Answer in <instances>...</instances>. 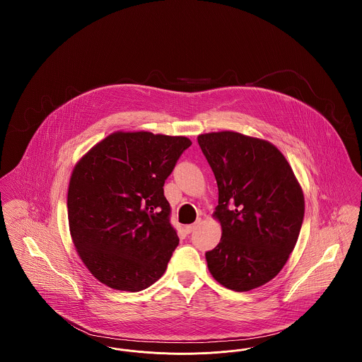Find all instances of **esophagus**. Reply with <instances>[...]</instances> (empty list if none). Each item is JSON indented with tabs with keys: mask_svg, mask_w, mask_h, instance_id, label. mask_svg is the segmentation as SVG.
<instances>
[{
	"mask_svg": "<svg viewBox=\"0 0 362 362\" xmlns=\"http://www.w3.org/2000/svg\"><path fill=\"white\" fill-rule=\"evenodd\" d=\"M198 223H199V221H197V223H194V224L187 225V226H185V230H186L187 233H191V232H192V230H194V229H195V228L198 226Z\"/></svg>",
	"mask_w": 362,
	"mask_h": 362,
	"instance_id": "obj_1",
	"label": "esophagus"
}]
</instances>
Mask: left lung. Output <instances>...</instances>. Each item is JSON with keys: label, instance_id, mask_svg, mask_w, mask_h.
Wrapping results in <instances>:
<instances>
[{"label": "left lung", "instance_id": "8db88e82", "mask_svg": "<svg viewBox=\"0 0 362 362\" xmlns=\"http://www.w3.org/2000/svg\"><path fill=\"white\" fill-rule=\"evenodd\" d=\"M216 176L214 217L221 240L207 251L209 272L223 286L248 292L282 270L304 218V195L276 146L236 132L198 136Z\"/></svg>", "mask_w": 362, "mask_h": 362}]
</instances>
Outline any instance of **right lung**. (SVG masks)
I'll return each mask as SVG.
<instances>
[{
	"instance_id": "obj_1",
	"label": "right lung",
	"mask_w": 362,
	"mask_h": 362,
	"mask_svg": "<svg viewBox=\"0 0 362 362\" xmlns=\"http://www.w3.org/2000/svg\"><path fill=\"white\" fill-rule=\"evenodd\" d=\"M189 145L187 137L117 132L76 164L68 191L70 235L104 285L139 292L164 274L179 238L163 187Z\"/></svg>"
}]
</instances>
